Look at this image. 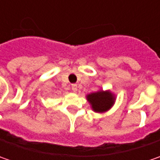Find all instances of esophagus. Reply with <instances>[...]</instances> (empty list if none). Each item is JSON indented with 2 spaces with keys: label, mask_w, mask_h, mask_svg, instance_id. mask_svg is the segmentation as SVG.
Instances as JSON below:
<instances>
[{
  "label": "esophagus",
  "mask_w": 160,
  "mask_h": 160,
  "mask_svg": "<svg viewBox=\"0 0 160 160\" xmlns=\"http://www.w3.org/2000/svg\"><path fill=\"white\" fill-rule=\"evenodd\" d=\"M71 88H72V91H73V92H77V84H76V83H73V84L71 85Z\"/></svg>",
  "instance_id": "1"
}]
</instances>
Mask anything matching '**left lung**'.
Returning <instances> with one entry per match:
<instances>
[{"mask_svg": "<svg viewBox=\"0 0 160 160\" xmlns=\"http://www.w3.org/2000/svg\"><path fill=\"white\" fill-rule=\"evenodd\" d=\"M87 100L92 104V108L94 111L104 112L113 105L115 98L110 92L100 91L87 95Z\"/></svg>", "mask_w": 160, "mask_h": 160, "instance_id": "left-lung-1", "label": "left lung"}]
</instances>
